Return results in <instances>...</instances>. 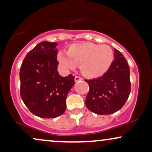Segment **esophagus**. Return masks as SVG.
<instances>
[{
  "instance_id": "esophagus-1",
  "label": "esophagus",
  "mask_w": 152,
  "mask_h": 152,
  "mask_svg": "<svg viewBox=\"0 0 152 152\" xmlns=\"http://www.w3.org/2000/svg\"><path fill=\"white\" fill-rule=\"evenodd\" d=\"M74 80H75V82H78L79 81V80H82V78L79 77V76H75Z\"/></svg>"
}]
</instances>
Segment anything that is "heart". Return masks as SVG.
Masks as SVG:
<instances>
[{
  "mask_svg": "<svg viewBox=\"0 0 152 152\" xmlns=\"http://www.w3.org/2000/svg\"><path fill=\"white\" fill-rule=\"evenodd\" d=\"M114 52L107 45L91 42L70 45L66 53L57 54V60L67 69H75L80 64V70L88 78H98L106 74L114 61Z\"/></svg>",
  "mask_w": 152,
  "mask_h": 152,
  "instance_id": "obj_1",
  "label": "heart"
}]
</instances>
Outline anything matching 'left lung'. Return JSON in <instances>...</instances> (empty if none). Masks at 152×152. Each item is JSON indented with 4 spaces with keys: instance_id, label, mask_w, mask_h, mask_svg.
<instances>
[{
    "instance_id": "1",
    "label": "left lung",
    "mask_w": 152,
    "mask_h": 152,
    "mask_svg": "<svg viewBox=\"0 0 152 152\" xmlns=\"http://www.w3.org/2000/svg\"><path fill=\"white\" fill-rule=\"evenodd\" d=\"M114 57L106 74L95 79L86 80L90 88L86 105L96 114H114L124 107L129 97L130 69L127 61L116 48Z\"/></svg>"
}]
</instances>
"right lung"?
I'll return each instance as SVG.
<instances>
[{
    "mask_svg": "<svg viewBox=\"0 0 152 152\" xmlns=\"http://www.w3.org/2000/svg\"><path fill=\"white\" fill-rule=\"evenodd\" d=\"M57 43L43 41L28 52L21 66L20 95L31 112L52 118L66 110V98L74 76L62 77L57 71Z\"/></svg>",
    "mask_w": 152,
    "mask_h": 152,
    "instance_id": "1",
    "label": "right lung"
}]
</instances>
